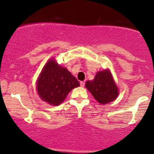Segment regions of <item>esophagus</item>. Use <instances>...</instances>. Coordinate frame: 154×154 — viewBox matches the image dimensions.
<instances>
[{"instance_id": "obj_1", "label": "esophagus", "mask_w": 154, "mask_h": 154, "mask_svg": "<svg viewBox=\"0 0 154 154\" xmlns=\"http://www.w3.org/2000/svg\"><path fill=\"white\" fill-rule=\"evenodd\" d=\"M85 84V82H83V81H82V82H80V86H81V87H82V88L84 87Z\"/></svg>"}]
</instances>
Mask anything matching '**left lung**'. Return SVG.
Wrapping results in <instances>:
<instances>
[{
	"instance_id": "1",
	"label": "left lung",
	"mask_w": 154,
	"mask_h": 154,
	"mask_svg": "<svg viewBox=\"0 0 154 154\" xmlns=\"http://www.w3.org/2000/svg\"><path fill=\"white\" fill-rule=\"evenodd\" d=\"M85 87L95 99L101 104H106L117 98L119 91L109 69L98 72L93 80L87 81Z\"/></svg>"
}]
</instances>
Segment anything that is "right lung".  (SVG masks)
Wrapping results in <instances>:
<instances>
[{
    "label": "right lung",
    "mask_w": 154,
    "mask_h": 154,
    "mask_svg": "<svg viewBox=\"0 0 154 154\" xmlns=\"http://www.w3.org/2000/svg\"><path fill=\"white\" fill-rule=\"evenodd\" d=\"M79 82L66 68L60 66L56 60H49L43 67L37 82L40 98L53 106H58Z\"/></svg>",
    "instance_id": "right-lung-1"
}]
</instances>
